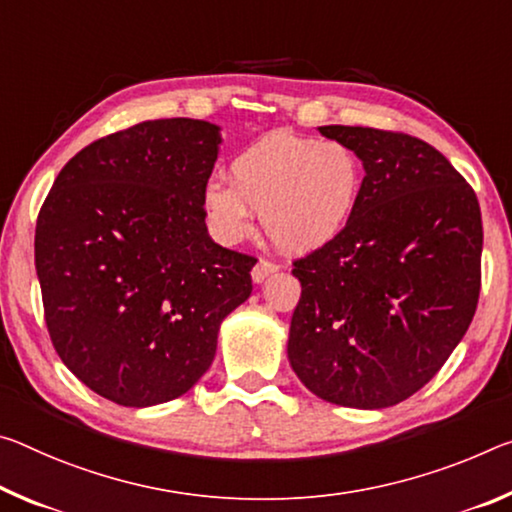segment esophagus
I'll list each match as a JSON object with an SVG mask.
<instances>
[{"mask_svg":"<svg viewBox=\"0 0 512 512\" xmlns=\"http://www.w3.org/2000/svg\"><path fill=\"white\" fill-rule=\"evenodd\" d=\"M275 271H278V264L269 262V259H259V262L255 264V269L250 271V275H253L255 285H262V282L269 278V275H273Z\"/></svg>","mask_w":512,"mask_h":512,"instance_id":"esophagus-1","label":"esophagus"}]
</instances>
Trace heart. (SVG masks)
<instances>
[{
  "label": "heart",
  "instance_id": "1",
  "mask_svg": "<svg viewBox=\"0 0 512 512\" xmlns=\"http://www.w3.org/2000/svg\"><path fill=\"white\" fill-rule=\"evenodd\" d=\"M360 189L362 164L348 145L271 132L232 159L230 184H205L202 209L227 246L250 237L255 212L275 246L303 255L346 230Z\"/></svg>",
  "mask_w": 512,
  "mask_h": 512
}]
</instances>
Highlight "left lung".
Here are the masks:
<instances>
[{"label":"left lung","instance_id":"8db88e82","mask_svg":"<svg viewBox=\"0 0 512 512\" xmlns=\"http://www.w3.org/2000/svg\"><path fill=\"white\" fill-rule=\"evenodd\" d=\"M364 166L339 237L294 262L287 355L307 389L344 408L419 392L474 319L483 223L476 193L433 145L373 127H319Z\"/></svg>","mask_w":512,"mask_h":512}]
</instances>
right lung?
Wrapping results in <instances>:
<instances>
[{
  "instance_id": "obj_1",
  "label": "right lung",
  "mask_w": 512,
  "mask_h": 512,
  "mask_svg": "<svg viewBox=\"0 0 512 512\" xmlns=\"http://www.w3.org/2000/svg\"><path fill=\"white\" fill-rule=\"evenodd\" d=\"M221 127L145 120L86 145L36 223L45 323L63 364L127 408L173 401L212 367L257 259L209 237L202 189Z\"/></svg>"
}]
</instances>
